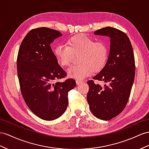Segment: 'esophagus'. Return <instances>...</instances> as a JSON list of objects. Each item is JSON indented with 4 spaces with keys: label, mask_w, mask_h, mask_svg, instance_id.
Listing matches in <instances>:
<instances>
[{
    "label": "esophagus",
    "mask_w": 149,
    "mask_h": 149,
    "mask_svg": "<svg viewBox=\"0 0 149 149\" xmlns=\"http://www.w3.org/2000/svg\"><path fill=\"white\" fill-rule=\"evenodd\" d=\"M75 81H76V84H77V85H80L82 83V82L81 81H79V80H76Z\"/></svg>",
    "instance_id": "esophagus-1"
}]
</instances>
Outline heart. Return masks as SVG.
<instances>
[{
    "instance_id": "heart-1",
    "label": "heart",
    "mask_w": 149,
    "mask_h": 149,
    "mask_svg": "<svg viewBox=\"0 0 149 149\" xmlns=\"http://www.w3.org/2000/svg\"><path fill=\"white\" fill-rule=\"evenodd\" d=\"M108 49L102 41H96L86 35H75L67 41V46H56L54 54L62 66L69 64L73 55L80 54L77 65L71 66L67 70L68 77L82 80L93 70L97 71L104 65L107 60Z\"/></svg>"
}]
</instances>
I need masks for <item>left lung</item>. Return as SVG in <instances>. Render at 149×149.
Masks as SVG:
<instances>
[{
  "label": "left lung",
  "instance_id": "obj_1",
  "mask_svg": "<svg viewBox=\"0 0 149 149\" xmlns=\"http://www.w3.org/2000/svg\"><path fill=\"white\" fill-rule=\"evenodd\" d=\"M94 35L110 39L108 58L102 69L93 77L104 86L87 81V100L91 111L96 118L109 120L118 116L127 105L135 78V58L129 38L111 27L98 29Z\"/></svg>",
  "mask_w": 149,
  "mask_h": 149
}]
</instances>
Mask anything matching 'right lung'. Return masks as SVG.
I'll return each instance as SVG.
<instances>
[{
  "label": "right lung",
  "instance_id": "1",
  "mask_svg": "<svg viewBox=\"0 0 149 149\" xmlns=\"http://www.w3.org/2000/svg\"><path fill=\"white\" fill-rule=\"evenodd\" d=\"M61 36L48 28L30 31L19 49L17 69L22 96L30 110L41 119L54 120L68 106V93L76 86L73 79L55 82L66 73L53 53L50 44Z\"/></svg>",
  "mask_w": 149,
  "mask_h": 149
}]
</instances>
